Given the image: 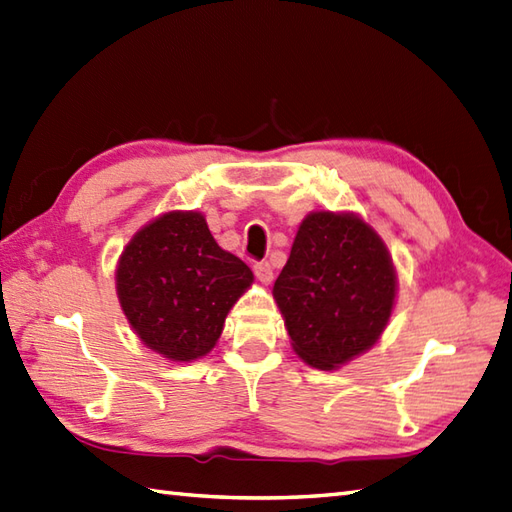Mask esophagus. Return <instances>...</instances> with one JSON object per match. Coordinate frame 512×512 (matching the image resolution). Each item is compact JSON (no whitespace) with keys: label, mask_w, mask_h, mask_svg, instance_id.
I'll return each mask as SVG.
<instances>
[{"label":"esophagus","mask_w":512,"mask_h":512,"mask_svg":"<svg viewBox=\"0 0 512 512\" xmlns=\"http://www.w3.org/2000/svg\"><path fill=\"white\" fill-rule=\"evenodd\" d=\"M254 274L263 285H271V282H274V267H271L267 260H260V263L254 265Z\"/></svg>","instance_id":"obj_1"}]
</instances>
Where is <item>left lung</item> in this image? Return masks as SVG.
I'll use <instances>...</instances> for the list:
<instances>
[{"label":"left lung","mask_w":512,"mask_h":512,"mask_svg":"<svg viewBox=\"0 0 512 512\" xmlns=\"http://www.w3.org/2000/svg\"><path fill=\"white\" fill-rule=\"evenodd\" d=\"M399 278L377 230L355 212L315 210L302 219L274 285L293 352L337 370L379 342Z\"/></svg>","instance_id":"8db88e82"}]
</instances>
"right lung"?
I'll use <instances>...</instances> for the list:
<instances>
[{
    "instance_id": "add662e5",
    "label": "right lung",
    "mask_w": 512,
    "mask_h": 512,
    "mask_svg": "<svg viewBox=\"0 0 512 512\" xmlns=\"http://www.w3.org/2000/svg\"><path fill=\"white\" fill-rule=\"evenodd\" d=\"M252 282V269L219 247L195 210H168L142 225L116 265V293L133 333L175 363L217 346L227 313Z\"/></svg>"
}]
</instances>
